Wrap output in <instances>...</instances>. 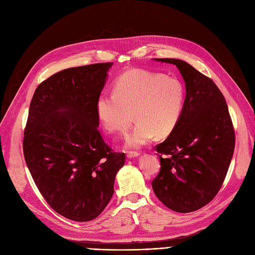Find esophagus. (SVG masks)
I'll list each match as a JSON object with an SVG mask.
<instances>
[{"label":"esophagus","instance_id":"obj_1","mask_svg":"<svg viewBox=\"0 0 255 255\" xmlns=\"http://www.w3.org/2000/svg\"><path fill=\"white\" fill-rule=\"evenodd\" d=\"M139 152H137V151H129L128 152V154H127V156L129 157V158H132V157H137V156H139Z\"/></svg>","mask_w":255,"mask_h":255}]
</instances>
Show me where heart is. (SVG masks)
Here are the masks:
<instances>
[{"label": "heart", "instance_id": "b5f03b06", "mask_svg": "<svg viewBox=\"0 0 255 255\" xmlns=\"http://www.w3.org/2000/svg\"><path fill=\"white\" fill-rule=\"evenodd\" d=\"M184 101L185 89L177 79L130 69L116 80L113 92L102 93L97 99L96 111L104 128L113 133H124L134 118L127 145L139 148L154 135L163 137L172 132L181 119Z\"/></svg>", "mask_w": 255, "mask_h": 255}]
</instances>
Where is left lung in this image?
<instances>
[{"mask_svg":"<svg viewBox=\"0 0 255 255\" xmlns=\"http://www.w3.org/2000/svg\"><path fill=\"white\" fill-rule=\"evenodd\" d=\"M156 61L178 68L186 98L176 127L155 146L161 169L151 185L169 209L188 213L220 191L234 152V128L223 93L210 78L181 60Z\"/></svg>","mask_w":255,"mask_h":255,"instance_id":"left-lung-1","label":"left lung"}]
</instances>
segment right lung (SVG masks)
Listing matches in <instances>:
<instances>
[{
  "label": "right lung",
  "mask_w": 255,
  "mask_h": 255,
  "mask_svg": "<svg viewBox=\"0 0 255 255\" xmlns=\"http://www.w3.org/2000/svg\"><path fill=\"white\" fill-rule=\"evenodd\" d=\"M112 63L64 69L43 81L30 102L23 152L45 201L75 222L99 216L115 192L125 153L99 130L97 99Z\"/></svg>",
  "instance_id": "obj_1"
}]
</instances>
